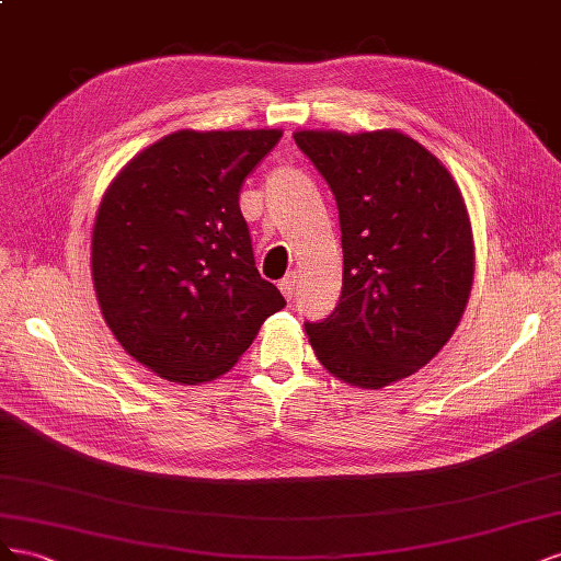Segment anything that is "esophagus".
<instances>
[{"instance_id":"esophagus-1","label":"esophagus","mask_w":561,"mask_h":561,"mask_svg":"<svg viewBox=\"0 0 561 561\" xmlns=\"http://www.w3.org/2000/svg\"><path fill=\"white\" fill-rule=\"evenodd\" d=\"M279 291L284 294L286 300H291V298H294V291H296V275L284 277V279L279 282Z\"/></svg>"}]
</instances>
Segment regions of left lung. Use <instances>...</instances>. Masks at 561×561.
Here are the masks:
<instances>
[{
  "mask_svg": "<svg viewBox=\"0 0 561 561\" xmlns=\"http://www.w3.org/2000/svg\"><path fill=\"white\" fill-rule=\"evenodd\" d=\"M341 218L343 291L306 322L317 359L350 386L380 390L425 366L466 312L474 242L451 173L407 134L296 131Z\"/></svg>",
  "mask_w": 561,
  "mask_h": 561,
  "instance_id": "obj_1",
  "label": "left lung"
}]
</instances>
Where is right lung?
<instances>
[{
    "label": "right lung",
    "mask_w": 561,
    "mask_h": 561,
    "mask_svg": "<svg viewBox=\"0 0 561 561\" xmlns=\"http://www.w3.org/2000/svg\"><path fill=\"white\" fill-rule=\"evenodd\" d=\"M279 129H183L110 183L91 234L105 324L129 355L181 386L230 371L286 300L261 277L239 190Z\"/></svg>",
    "instance_id": "1"
}]
</instances>
